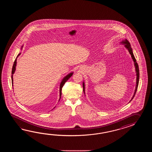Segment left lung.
<instances>
[{"label": "left lung", "mask_w": 152, "mask_h": 152, "mask_svg": "<svg viewBox=\"0 0 152 152\" xmlns=\"http://www.w3.org/2000/svg\"><path fill=\"white\" fill-rule=\"evenodd\" d=\"M122 42L123 43V44H124L125 47H126V48L128 49V51H129V53H130V55H132V58L133 61H134V65H135V66L136 72V75H137V79H136L137 80H136V86L135 91L134 94V96H133V97H132V99L134 98V97H135L136 92L137 90L138 85H139V77H140L139 65H138V64L136 62V58H135V56H134V55L133 54L132 49L131 48L130 44V43L128 42V41L127 39H126L125 41H122ZM83 91H84V92H85V85H84V83H83ZM131 100H130V101H131Z\"/></svg>", "instance_id": "1"}]
</instances>
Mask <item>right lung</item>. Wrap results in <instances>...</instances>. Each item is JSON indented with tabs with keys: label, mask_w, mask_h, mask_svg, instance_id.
I'll list each match as a JSON object with an SVG mask.
<instances>
[{
	"label": "right lung",
	"mask_w": 152,
	"mask_h": 152,
	"mask_svg": "<svg viewBox=\"0 0 152 152\" xmlns=\"http://www.w3.org/2000/svg\"><path fill=\"white\" fill-rule=\"evenodd\" d=\"M20 54H19L18 55H17V56L16 58L15 59V61H14V63H13V66H12V73H11V74H12V75H11V78H12V84L13 85V73H15V69H16V64H17V57L20 55ZM73 75V73H69V75H66V77H65L64 79H63V80L61 81V84H60V98H61V91H62V87L64 86V84H65V83L68 80V79H69V77H71L72 75Z\"/></svg>",
	"instance_id": "add662e5"
}]
</instances>
